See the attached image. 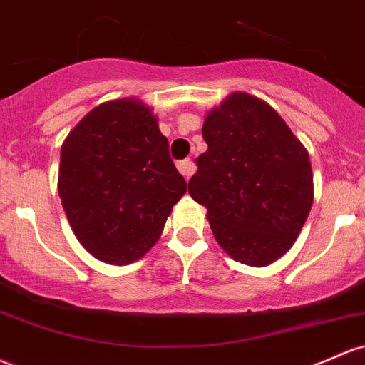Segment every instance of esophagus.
<instances>
[{"instance_id":"1","label":"esophagus","mask_w":365,"mask_h":365,"mask_svg":"<svg viewBox=\"0 0 365 365\" xmlns=\"http://www.w3.org/2000/svg\"><path fill=\"white\" fill-rule=\"evenodd\" d=\"M176 168H178V171L183 176H185V178H189V176L194 173V163H192L190 159H185V161L176 163Z\"/></svg>"}]
</instances>
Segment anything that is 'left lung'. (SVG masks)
I'll list each match as a JSON object with an SVG mask.
<instances>
[{
    "instance_id": "obj_1",
    "label": "left lung",
    "mask_w": 365,
    "mask_h": 365,
    "mask_svg": "<svg viewBox=\"0 0 365 365\" xmlns=\"http://www.w3.org/2000/svg\"><path fill=\"white\" fill-rule=\"evenodd\" d=\"M207 150L189 194L207 210L216 242L235 262L265 267L287 253L314 201L308 152L263 100L232 93L207 114Z\"/></svg>"
}]
</instances>
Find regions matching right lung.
Instances as JSON below:
<instances>
[{
  "mask_svg": "<svg viewBox=\"0 0 365 365\" xmlns=\"http://www.w3.org/2000/svg\"><path fill=\"white\" fill-rule=\"evenodd\" d=\"M149 107L121 98L95 107L60 150L58 195L83 247L106 263L137 262L187 192Z\"/></svg>",
  "mask_w": 365,
  "mask_h": 365,
  "instance_id": "1",
  "label": "right lung"
}]
</instances>
